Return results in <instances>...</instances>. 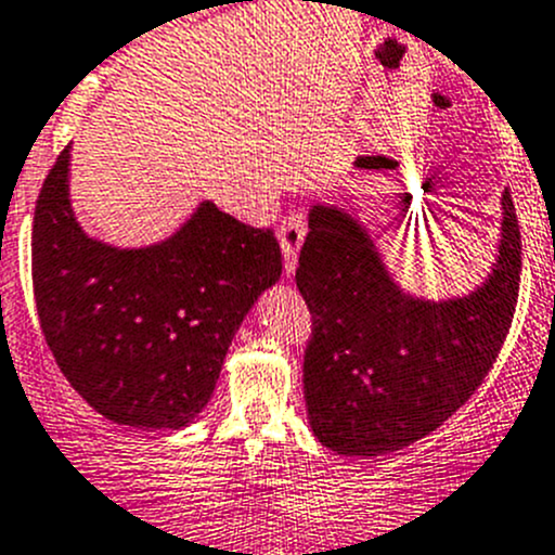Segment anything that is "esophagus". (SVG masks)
I'll list each match as a JSON object with an SVG mask.
<instances>
[{
	"label": "esophagus",
	"instance_id": "1",
	"mask_svg": "<svg viewBox=\"0 0 555 555\" xmlns=\"http://www.w3.org/2000/svg\"><path fill=\"white\" fill-rule=\"evenodd\" d=\"M304 235H306V222L300 214H289V217L282 222V228H279V241H282V255H284V273H287V276H295L300 246H304Z\"/></svg>",
	"mask_w": 555,
	"mask_h": 555
}]
</instances>
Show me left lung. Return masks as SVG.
I'll return each mask as SVG.
<instances>
[{
    "mask_svg": "<svg viewBox=\"0 0 555 555\" xmlns=\"http://www.w3.org/2000/svg\"><path fill=\"white\" fill-rule=\"evenodd\" d=\"M314 336L304 358L314 437L338 455H385L437 431L491 371L520 287L509 190L491 273L466 295L423 298L396 282L363 222L333 203L309 208L295 271Z\"/></svg>",
    "mask_w": 555,
    "mask_h": 555,
    "instance_id": "1",
    "label": "left lung"
}]
</instances>
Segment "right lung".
<instances>
[{
    "label": "right lung",
    "instance_id": "obj_1",
    "mask_svg": "<svg viewBox=\"0 0 555 555\" xmlns=\"http://www.w3.org/2000/svg\"><path fill=\"white\" fill-rule=\"evenodd\" d=\"M69 149L42 184L31 284L46 341L69 385L118 426L179 431L211 401L233 336L282 276L271 230L203 201L165 241L91 238L69 203Z\"/></svg>",
    "mask_w": 555,
    "mask_h": 555
}]
</instances>
